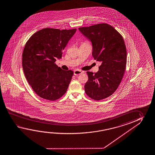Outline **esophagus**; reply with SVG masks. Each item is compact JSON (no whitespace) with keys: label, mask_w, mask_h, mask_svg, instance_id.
Masks as SVG:
<instances>
[{"label":"esophagus","mask_w":155,"mask_h":155,"mask_svg":"<svg viewBox=\"0 0 155 155\" xmlns=\"http://www.w3.org/2000/svg\"><path fill=\"white\" fill-rule=\"evenodd\" d=\"M82 73H83V71H81V70H80L79 69H76V70H74V74L75 76H78Z\"/></svg>","instance_id":"1"}]
</instances>
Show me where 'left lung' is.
I'll return each instance as SVG.
<instances>
[{
    "label": "left lung",
    "mask_w": 155,
    "mask_h": 155,
    "mask_svg": "<svg viewBox=\"0 0 155 155\" xmlns=\"http://www.w3.org/2000/svg\"><path fill=\"white\" fill-rule=\"evenodd\" d=\"M79 30L91 41L92 56L101 63L96 73L87 71L84 85L86 94L96 101L105 99L116 91L122 81L127 64V49L122 35L106 23Z\"/></svg>",
    "instance_id": "8db88e82"
}]
</instances>
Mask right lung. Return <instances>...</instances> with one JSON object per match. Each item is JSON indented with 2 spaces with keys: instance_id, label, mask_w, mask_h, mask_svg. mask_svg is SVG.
<instances>
[{
  "instance_id": "1",
  "label": "right lung",
  "mask_w": 155,
  "mask_h": 155,
  "mask_svg": "<svg viewBox=\"0 0 155 155\" xmlns=\"http://www.w3.org/2000/svg\"><path fill=\"white\" fill-rule=\"evenodd\" d=\"M76 28H45L34 33L26 42L22 55L26 78L33 91L44 99L54 101L66 93L74 72L55 63Z\"/></svg>"
}]
</instances>
